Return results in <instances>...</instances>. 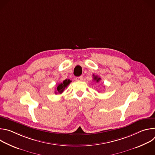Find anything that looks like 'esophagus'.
<instances>
[{
  "label": "esophagus",
  "mask_w": 155,
  "mask_h": 155,
  "mask_svg": "<svg viewBox=\"0 0 155 155\" xmlns=\"http://www.w3.org/2000/svg\"><path fill=\"white\" fill-rule=\"evenodd\" d=\"M83 79V77L82 76H80V77H77L75 78V80L77 81H82Z\"/></svg>",
  "instance_id": "esophagus-1"
}]
</instances>
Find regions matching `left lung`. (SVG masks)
Instances as JSON below:
<instances>
[{
	"label": "left lung",
	"mask_w": 155,
	"mask_h": 155,
	"mask_svg": "<svg viewBox=\"0 0 155 155\" xmlns=\"http://www.w3.org/2000/svg\"><path fill=\"white\" fill-rule=\"evenodd\" d=\"M93 80H94V81H96L97 83H98V82L101 80V78L100 77H99L98 76H97V75H93Z\"/></svg>",
	"instance_id": "obj_1"
}]
</instances>
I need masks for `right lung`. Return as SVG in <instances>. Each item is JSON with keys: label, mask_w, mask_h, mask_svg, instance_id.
<instances>
[{"label": "right lung", "mask_w": 155, "mask_h": 155, "mask_svg": "<svg viewBox=\"0 0 155 155\" xmlns=\"http://www.w3.org/2000/svg\"><path fill=\"white\" fill-rule=\"evenodd\" d=\"M71 80L69 79H66L63 81L62 83H60L57 85L56 89L55 91V94H61L64 90H65V87H67L71 83Z\"/></svg>", "instance_id": "right-lung-1"}]
</instances>
